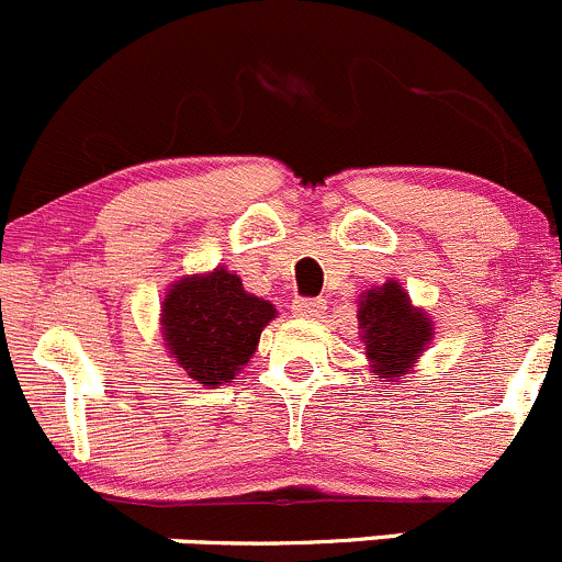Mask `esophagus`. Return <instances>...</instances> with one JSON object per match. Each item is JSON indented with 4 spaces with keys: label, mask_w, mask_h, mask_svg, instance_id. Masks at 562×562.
Returning <instances> with one entry per match:
<instances>
[{
    "label": "esophagus",
    "mask_w": 562,
    "mask_h": 562,
    "mask_svg": "<svg viewBox=\"0 0 562 562\" xmlns=\"http://www.w3.org/2000/svg\"><path fill=\"white\" fill-rule=\"evenodd\" d=\"M291 310L296 317H317L323 313V302L321 299H296Z\"/></svg>",
    "instance_id": "34e87169"
}]
</instances>
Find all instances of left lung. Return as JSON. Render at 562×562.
<instances>
[{"mask_svg": "<svg viewBox=\"0 0 562 562\" xmlns=\"http://www.w3.org/2000/svg\"><path fill=\"white\" fill-rule=\"evenodd\" d=\"M359 337L364 356L378 378L400 383L413 372L435 337V321L427 310L416 307L396 280L370 288L359 296Z\"/></svg>", "mask_w": 562, "mask_h": 562, "instance_id": "obj_1", "label": "left lung"}]
</instances>
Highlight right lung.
<instances>
[{
    "mask_svg": "<svg viewBox=\"0 0 562 562\" xmlns=\"http://www.w3.org/2000/svg\"><path fill=\"white\" fill-rule=\"evenodd\" d=\"M274 304L245 291L241 277L217 266L171 282L160 307L166 353L206 389L234 383L258 350Z\"/></svg>",
    "mask_w": 562,
    "mask_h": 562,
    "instance_id": "obj_1",
    "label": "right lung"
}]
</instances>
